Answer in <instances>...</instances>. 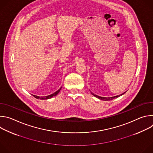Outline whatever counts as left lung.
<instances>
[{
    "instance_id": "8db88e82",
    "label": "left lung",
    "mask_w": 153,
    "mask_h": 153,
    "mask_svg": "<svg viewBox=\"0 0 153 153\" xmlns=\"http://www.w3.org/2000/svg\"><path fill=\"white\" fill-rule=\"evenodd\" d=\"M91 94L93 95V96H94L95 97H96L97 98H98V99H100V100H113V99H115V98H117V97H119V96H122V95H123L124 93H123V94H120V95H119V96H114V97H100V96H97V95H96V94H94L93 93H92L91 91Z\"/></svg>"
}]
</instances>
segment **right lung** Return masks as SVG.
Masks as SVG:
<instances>
[{"instance_id":"1","label":"right lung","mask_w":153,"mask_h":153,"mask_svg":"<svg viewBox=\"0 0 153 153\" xmlns=\"http://www.w3.org/2000/svg\"><path fill=\"white\" fill-rule=\"evenodd\" d=\"M61 90V88L59 90H57L56 92H55V93H54L53 94H51V95H49V96H45V97H39V96H35V95H33V96L35 97V98H36V99H43V100H44V99H50V98H51V97H54V96H56L59 93V91H60V90Z\"/></svg>"}]
</instances>
